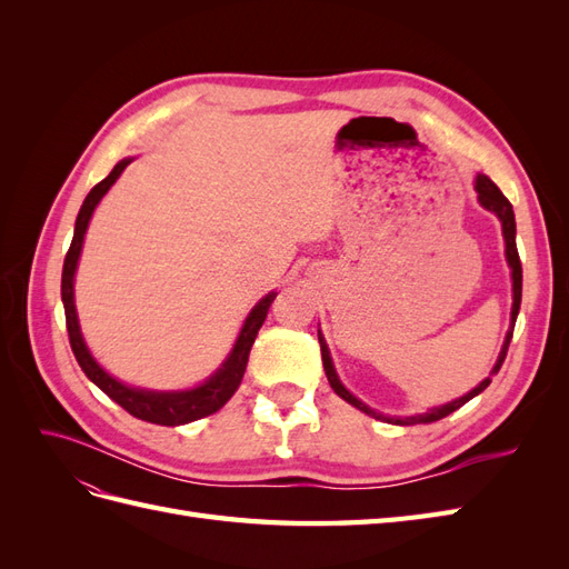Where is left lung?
Instances as JSON below:
<instances>
[{"label":"left lung","mask_w":569,"mask_h":569,"mask_svg":"<svg viewBox=\"0 0 569 569\" xmlns=\"http://www.w3.org/2000/svg\"><path fill=\"white\" fill-rule=\"evenodd\" d=\"M475 189H477V194H479V203L485 206V209L493 211L498 218H501V222H503L506 256H508V263H510V268H512V327H515V320H518V313H520V301H522V263H520L518 244H515V213H512V206H510V201L503 197L501 189H498V187H496L487 176H477ZM318 339H320V351H322L325 375H327V380H330V387L337 391V396H341L343 401H349L351 406H356L358 410L368 412V416H372V418H377V420H387V422H396V425L437 422V420H441V418H446V416H451L453 410H458L460 406H465V403H468L470 399H475L477 393H481V391H485V389L491 385V377H487L485 382H481L479 387H475L470 393H465L462 399H458V401H453V403H446V406L435 408V410H429V412H422V416H412V418H385V416H380V412L370 410L366 403H360L353 393H349L347 389L341 387L339 377H337V372H335V368H332L330 351H327V347H325V341H322V337H320V335H318ZM510 339H512V332H508L506 343H503V351H501V356H498V360H496V366H493L491 375H496L498 370H501L503 360H506V353H508V347H510Z\"/></svg>","instance_id":"left-lung-1"}]
</instances>
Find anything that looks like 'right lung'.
Returning a JSON list of instances; mask_svg holds the SVG:
<instances>
[{
    "mask_svg": "<svg viewBox=\"0 0 569 569\" xmlns=\"http://www.w3.org/2000/svg\"><path fill=\"white\" fill-rule=\"evenodd\" d=\"M130 163V159L120 161L113 166L111 173L101 180L99 184H94L90 189V194L84 197L82 209L78 213L76 220V232H73V242L71 249H68L66 258H63V272H61V299H63V311H66V327H68V339H71V349L76 353L78 366L82 368V372L90 377V380L104 391L109 399H113L120 408H126L130 416L140 418L144 422H153V425H166V427H176V425H187L194 422L199 418L211 416V412L220 410L226 406L232 393L237 391V387L242 385V377L249 363V351L256 341L258 330L268 318L270 303L274 301V291L258 303L253 311L249 313L242 332H239V339L234 343V349L230 353V358L222 366L209 382H203L197 389L189 391H144V389H132L120 385L118 380L109 372L101 370L97 366V360L90 356L88 347H84L82 335H80V325H78V313H76V303H73V274H76V266L80 258V249H82V239H84V230H88V222L92 218L94 206L99 203V199L109 192V187L118 180V176L123 173V168Z\"/></svg>",
    "mask_w": 569,
    "mask_h": 569,
    "instance_id": "1",
    "label": "right lung"
}]
</instances>
